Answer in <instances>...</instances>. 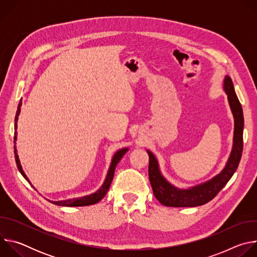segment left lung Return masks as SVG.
Instances as JSON below:
<instances>
[{
	"label": "left lung",
	"instance_id": "1",
	"mask_svg": "<svg viewBox=\"0 0 257 257\" xmlns=\"http://www.w3.org/2000/svg\"><path fill=\"white\" fill-rule=\"evenodd\" d=\"M224 89L228 94V100L235 120L234 144L229 161L225 169L211 180L190 189H178L172 186L162 176L159 164L155 156L148 151L150 157L149 177L156 198L166 206L192 207L207 203L221 191L236 172L243 152V127L244 118L241 103L236 95L232 79L226 76Z\"/></svg>",
	"mask_w": 257,
	"mask_h": 257
}]
</instances>
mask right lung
<instances>
[{
  "label": "right lung",
  "mask_w": 257,
  "mask_h": 257,
  "mask_svg": "<svg viewBox=\"0 0 257 257\" xmlns=\"http://www.w3.org/2000/svg\"><path fill=\"white\" fill-rule=\"evenodd\" d=\"M21 105H22V100L19 101L18 107H17V112H16V116H15V124H14V143H16V139H17V121H18V116L20 114V109H21ZM128 151V149H123L120 150L119 152H117L112 160V164L111 167L108 169L105 181L103 182L102 186L93 194L84 196V197H80V198H73V199H67V200H61V201H50L56 205H61V206H85V205H91L94 203H97L99 200H101L103 198V196L106 194V192L109 189V186H111L112 180L114 178V174H115V170H116V166L117 164L121 161V159L123 158V156L126 154V152ZM14 154H15V161H16V165L18 170L20 171V173L22 174V176L29 182L28 178L26 177L25 173L22 170V167L20 165V161L17 155V150H16V145H14Z\"/></svg>",
  "instance_id": "1"
}]
</instances>
